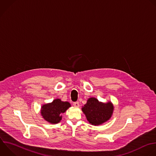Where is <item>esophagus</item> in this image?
I'll return each mask as SVG.
<instances>
[{
  "label": "esophagus",
  "mask_w": 156,
  "mask_h": 156,
  "mask_svg": "<svg viewBox=\"0 0 156 156\" xmlns=\"http://www.w3.org/2000/svg\"><path fill=\"white\" fill-rule=\"evenodd\" d=\"M73 106L75 107H80V103H79V102H78V101H76V102H74L73 103Z\"/></svg>",
  "instance_id": "esophagus-1"
}]
</instances>
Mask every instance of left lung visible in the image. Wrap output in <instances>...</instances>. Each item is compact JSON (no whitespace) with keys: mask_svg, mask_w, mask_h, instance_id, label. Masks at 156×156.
<instances>
[{"mask_svg":"<svg viewBox=\"0 0 156 156\" xmlns=\"http://www.w3.org/2000/svg\"><path fill=\"white\" fill-rule=\"evenodd\" d=\"M114 107L111 101L100 102L94 97L89 98L83 107L82 111L90 124L98 126L108 121L113 112Z\"/></svg>","mask_w":156,"mask_h":156,"instance_id":"obj_1","label":"left lung"}]
</instances>
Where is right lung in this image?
<instances>
[{"label":"right lung","instance_id":"add662e5","mask_svg":"<svg viewBox=\"0 0 156 156\" xmlns=\"http://www.w3.org/2000/svg\"><path fill=\"white\" fill-rule=\"evenodd\" d=\"M71 107L68 101H63L59 98L54 100L51 103L43 105L41 108L43 118L51 124H58L62 119V114Z\"/></svg>","mask_w":156,"mask_h":156}]
</instances>
